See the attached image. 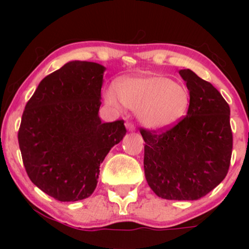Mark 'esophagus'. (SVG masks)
<instances>
[{
	"label": "esophagus",
	"mask_w": 249,
	"mask_h": 249,
	"mask_svg": "<svg viewBox=\"0 0 249 249\" xmlns=\"http://www.w3.org/2000/svg\"><path fill=\"white\" fill-rule=\"evenodd\" d=\"M125 126H126V128L128 131H134L136 130V126H134V124L132 122H126L125 123Z\"/></svg>",
	"instance_id": "esophagus-1"
}]
</instances>
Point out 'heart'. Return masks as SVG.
Masks as SVG:
<instances>
[{
	"label": "heart",
	"mask_w": 249,
	"mask_h": 249,
	"mask_svg": "<svg viewBox=\"0 0 249 249\" xmlns=\"http://www.w3.org/2000/svg\"><path fill=\"white\" fill-rule=\"evenodd\" d=\"M121 101L127 107L139 110V118L147 127L161 130L177 124L190 105V93L182 85L162 76H148L128 79L107 92V101L119 107Z\"/></svg>",
	"instance_id": "heart-1"
}]
</instances>
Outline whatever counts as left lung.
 Wrapping results in <instances>:
<instances>
[{"label": "left lung", "mask_w": 249, "mask_h": 249, "mask_svg": "<svg viewBox=\"0 0 249 249\" xmlns=\"http://www.w3.org/2000/svg\"><path fill=\"white\" fill-rule=\"evenodd\" d=\"M190 91L187 115L161 130L141 127L148 186L167 200H198L225 179L233 133L230 105L210 82L179 71Z\"/></svg>", "instance_id": "1"}]
</instances>
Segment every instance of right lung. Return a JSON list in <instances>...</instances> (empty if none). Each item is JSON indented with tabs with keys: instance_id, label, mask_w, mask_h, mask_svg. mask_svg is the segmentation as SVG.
I'll list each match as a JSON object with an SVG mask.
<instances>
[{
	"instance_id": "obj_1",
	"label": "right lung",
	"mask_w": 249,
	"mask_h": 249,
	"mask_svg": "<svg viewBox=\"0 0 249 249\" xmlns=\"http://www.w3.org/2000/svg\"><path fill=\"white\" fill-rule=\"evenodd\" d=\"M98 63L72 61L42 79L28 101L18 145L31 181L58 201L90 196L99 166L126 133L124 121L102 123Z\"/></svg>"
}]
</instances>
